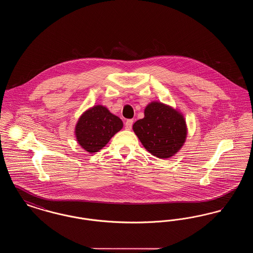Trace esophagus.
<instances>
[{
    "instance_id": "esophagus-1",
    "label": "esophagus",
    "mask_w": 253,
    "mask_h": 253,
    "mask_svg": "<svg viewBox=\"0 0 253 253\" xmlns=\"http://www.w3.org/2000/svg\"><path fill=\"white\" fill-rule=\"evenodd\" d=\"M132 123L133 121L132 120H128V121L125 122V129L126 130H131L132 129Z\"/></svg>"
}]
</instances>
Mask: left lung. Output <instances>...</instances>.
Instances as JSON below:
<instances>
[{
	"label": "left lung",
	"mask_w": 253,
	"mask_h": 253,
	"mask_svg": "<svg viewBox=\"0 0 253 253\" xmlns=\"http://www.w3.org/2000/svg\"><path fill=\"white\" fill-rule=\"evenodd\" d=\"M144 115V119L134 122L133 132L153 156L162 159L172 157L186 139L187 128L183 116L159 102L149 104Z\"/></svg>",
	"instance_id": "left-lung-1"
}]
</instances>
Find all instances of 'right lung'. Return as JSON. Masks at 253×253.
Wrapping results in <instances>:
<instances>
[{
	"label": "right lung",
	"mask_w": 253,
	"mask_h": 253,
	"mask_svg": "<svg viewBox=\"0 0 253 253\" xmlns=\"http://www.w3.org/2000/svg\"><path fill=\"white\" fill-rule=\"evenodd\" d=\"M122 127L120 118L111 114L108 109L96 105L81 117L76 126V135L79 144L93 154L107 144Z\"/></svg>",
	"instance_id": "obj_1"
}]
</instances>
